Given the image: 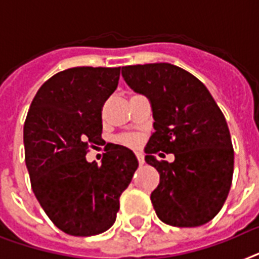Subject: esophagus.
Segmentation results:
<instances>
[{"label":"esophagus","mask_w":259,"mask_h":259,"mask_svg":"<svg viewBox=\"0 0 259 259\" xmlns=\"http://www.w3.org/2000/svg\"><path fill=\"white\" fill-rule=\"evenodd\" d=\"M136 157H138V161L140 165H143L144 164V156H143L142 152H136Z\"/></svg>","instance_id":"esophagus-1"}]
</instances>
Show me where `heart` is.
Returning <instances> with one entry per match:
<instances>
[{
	"mask_svg": "<svg viewBox=\"0 0 259 259\" xmlns=\"http://www.w3.org/2000/svg\"><path fill=\"white\" fill-rule=\"evenodd\" d=\"M119 142H120L121 144L134 147V145H136L139 143V139L138 136H135V135H123V136L119 138Z\"/></svg>",
	"mask_w": 259,
	"mask_h": 259,
	"instance_id": "1",
	"label": "heart"
}]
</instances>
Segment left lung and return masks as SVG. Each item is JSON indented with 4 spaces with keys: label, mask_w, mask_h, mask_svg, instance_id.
<instances>
[{
    "label": "left lung",
    "mask_w": 259,
    "mask_h": 259,
    "mask_svg": "<svg viewBox=\"0 0 259 259\" xmlns=\"http://www.w3.org/2000/svg\"><path fill=\"white\" fill-rule=\"evenodd\" d=\"M121 75L152 108L155 132L144 151L160 173L151 193L156 214L179 228L204 225L221 210L232 185L234 151L225 116L204 83L181 67L125 66ZM159 150L173 153L175 161L159 162Z\"/></svg>",
    "instance_id": "1"
}]
</instances>
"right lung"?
Listing matches in <instances>:
<instances>
[{
	"instance_id": "1",
	"label": "right lung",
	"mask_w": 259,
	"mask_h": 259,
	"mask_svg": "<svg viewBox=\"0 0 259 259\" xmlns=\"http://www.w3.org/2000/svg\"><path fill=\"white\" fill-rule=\"evenodd\" d=\"M120 67H72L51 76L34 96L23 125L25 161L35 197L55 226L89 237L114 225L119 197L139 161L127 147L107 144L102 164L89 147L102 140V107Z\"/></svg>"
}]
</instances>
